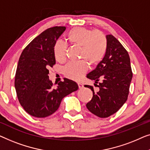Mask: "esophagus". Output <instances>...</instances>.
<instances>
[{
	"instance_id": "obj_1",
	"label": "esophagus",
	"mask_w": 150,
	"mask_h": 150,
	"mask_svg": "<svg viewBox=\"0 0 150 150\" xmlns=\"http://www.w3.org/2000/svg\"><path fill=\"white\" fill-rule=\"evenodd\" d=\"M78 86H79V89H81V88H83V84L81 83H78Z\"/></svg>"
}]
</instances>
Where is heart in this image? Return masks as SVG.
<instances>
[{"mask_svg":"<svg viewBox=\"0 0 150 150\" xmlns=\"http://www.w3.org/2000/svg\"><path fill=\"white\" fill-rule=\"evenodd\" d=\"M67 39L73 45L81 47V58L90 65L98 64L104 58L107 52V40L100 31H92L83 27H76L67 34ZM67 45L61 41L55 43L54 52L55 58L58 62H64L66 59ZM88 71L85 61L70 62L64 68L66 77L79 80Z\"/></svg>","mask_w":150,"mask_h":150,"instance_id":"b5f03b06","label":"heart"}]
</instances>
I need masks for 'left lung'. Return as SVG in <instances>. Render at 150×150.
<instances>
[{"label": "left lung", "instance_id": "obj_1", "mask_svg": "<svg viewBox=\"0 0 150 150\" xmlns=\"http://www.w3.org/2000/svg\"><path fill=\"white\" fill-rule=\"evenodd\" d=\"M107 52L104 58L93 71L87 75V78L94 80V86L99 88L94 91L92 100L86 104L90 112L99 117H107L116 113L128 98L129 88L132 78L130 57L120 41L112 35L106 36ZM102 81L99 85L96 83Z\"/></svg>", "mask_w": 150, "mask_h": 150}]
</instances>
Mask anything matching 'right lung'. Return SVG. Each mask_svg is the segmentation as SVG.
Masks as SVG:
<instances>
[{
    "instance_id": "right-lung-1",
    "label": "right lung",
    "mask_w": 150,
    "mask_h": 150,
    "mask_svg": "<svg viewBox=\"0 0 150 150\" xmlns=\"http://www.w3.org/2000/svg\"><path fill=\"white\" fill-rule=\"evenodd\" d=\"M65 29L55 26L43 31L26 46L19 59L15 88L22 107L32 116L53 114L62 98L79 88L76 82L67 78L54 88L48 76V69L56 64L54 45Z\"/></svg>"
}]
</instances>
